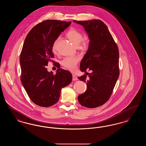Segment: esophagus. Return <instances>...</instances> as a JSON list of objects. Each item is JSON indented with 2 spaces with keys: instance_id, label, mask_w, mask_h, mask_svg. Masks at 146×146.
<instances>
[{
  "instance_id": "1",
  "label": "esophagus",
  "mask_w": 146,
  "mask_h": 146,
  "mask_svg": "<svg viewBox=\"0 0 146 146\" xmlns=\"http://www.w3.org/2000/svg\"><path fill=\"white\" fill-rule=\"evenodd\" d=\"M73 76V81H76V80H78V79L77 76H76V75L73 74V76Z\"/></svg>"
}]
</instances>
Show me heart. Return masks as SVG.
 I'll return each instance as SVG.
<instances>
[{"instance_id": "b5f03b06", "label": "heart", "mask_w": 146, "mask_h": 146, "mask_svg": "<svg viewBox=\"0 0 146 146\" xmlns=\"http://www.w3.org/2000/svg\"><path fill=\"white\" fill-rule=\"evenodd\" d=\"M67 36L73 43L78 46L81 43L82 48L88 47L90 43V40L88 38L83 39V35L81 32L74 28H70L67 33ZM60 40V37H58L52 45V50L55 52L57 49V45ZM79 61L78 56H70L67 57L63 59L61 61V64L68 70L73 71L76 70V65Z\"/></svg>"}]
</instances>
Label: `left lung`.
Returning a JSON list of instances; mask_svg holds the SVG:
<instances>
[{
  "label": "left lung",
  "mask_w": 146,
  "mask_h": 146,
  "mask_svg": "<svg viewBox=\"0 0 146 146\" xmlns=\"http://www.w3.org/2000/svg\"><path fill=\"white\" fill-rule=\"evenodd\" d=\"M73 22L84 27L90 41L80 69L84 72L87 69L92 71L88 74V80L85 74L78 77L80 80L87 82V90L78 97V100L82 106L95 108L103 105L110 98L118 78V48L107 26L102 21Z\"/></svg>",
  "instance_id": "obj_1"
}]
</instances>
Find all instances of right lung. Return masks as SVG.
<instances>
[{"label":"right lung","instance_id":"1","mask_svg":"<svg viewBox=\"0 0 146 146\" xmlns=\"http://www.w3.org/2000/svg\"><path fill=\"white\" fill-rule=\"evenodd\" d=\"M71 22L46 20L37 24L27 36L20 55L21 80L35 104L49 107L58 102L62 88L70 84L72 75L58 68L55 74L48 72L49 61L54 57L53 42Z\"/></svg>","mask_w":146,"mask_h":146}]
</instances>
